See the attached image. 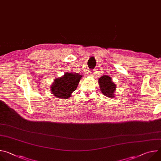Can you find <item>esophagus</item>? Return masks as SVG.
Here are the masks:
<instances>
[{
  "label": "esophagus",
  "mask_w": 161,
  "mask_h": 161,
  "mask_svg": "<svg viewBox=\"0 0 161 161\" xmlns=\"http://www.w3.org/2000/svg\"><path fill=\"white\" fill-rule=\"evenodd\" d=\"M88 76H93L94 75V74H95V72L94 71H92V70H91V71H88Z\"/></svg>",
  "instance_id": "34e87169"
}]
</instances>
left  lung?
<instances>
[{"label": "left lung", "instance_id": "8db88e82", "mask_svg": "<svg viewBox=\"0 0 161 161\" xmlns=\"http://www.w3.org/2000/svg\"><path fill=\"white\" fill-rule=\"evenodd\" d=\"M98 83L103 95L109 98L115 97L116 85L113 83L111 77L108 75H104L99 78Z\"/></svg>", "mask_w": 161, "mask_h": 161}]
</instances>
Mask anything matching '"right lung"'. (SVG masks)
<instances>
[{"instance_id":"right-lung-1","label":"right lung","mask_w":161,"mask_h":161,"mask_svg":"<svg viewBox=\"0 0 161 161\" xmlns=\"http://www.w3.org/2000/svg\"><path fill=\"white\" fill-rule=\"evenodd\" d=\"M82 76L78 73H66L62 76L54 80L50 86L52 94L57 98L67 99L77 88Z\"/></svg>"}]
</instances>
